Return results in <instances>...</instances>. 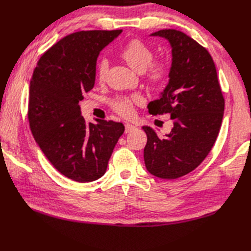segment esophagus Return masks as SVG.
<instances>
[{"mask_svg": "<svg viewBox=\"0 0 251 251\" xmlns=\"http://www.w3.org/2000/svg\"><path fill=\"white\" fill-rule=\"evenodd\" d=\"M135 130H136V126H133L131 124H126V133H131V132L135 131Z\"/></svg>", "mask_w": 251, "mask_h": 251, "instance_id": "1", "label": "esophagus"}]
</instances>
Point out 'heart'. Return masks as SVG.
Listing matches in <instances>:
<instances>
[{
	"label": "heart",
	"mask_w": 251,
	"mask_h": 251,
	"mask_svg": "<svg viewBox=\"0 0 251 251\" xmlns=\"http://www.w3.org/2000/svg\"><path fill=\"white\" fill-rule=\"evenodd\" d=\"M121 58L137 73L147 72L149 81L153 85H162L170 74V65L164 61L152 62L153 50L141 40H132L122 48ZM108 71V61L102 59L98 64V77L103 80ZM144 104L141 96L122 97L114 102V109L124 117H131L134 114V105Z\"/></svg>",
	"instance_id": "obj_1"
}]
</instances>
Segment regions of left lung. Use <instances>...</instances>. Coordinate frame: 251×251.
<instances>
[{"mask_svg":"<svg viewBox=\"0 0 251 251\" xmlns=\"http://www.w3.org/2000/svg\"><path fill=\"white\" fill-rule=\"evenodd\" d=\"M151 36L165 38L172 48L169 82L158 100L148 104L151 115L169 114L173 127L158 135L148 126L144 160L150 174L176 179L203 162L219 134L225 110L217 71L209 52L180 31L166 29Z\"/></svg>","mask_w":251,"mask_h":251,"instance_id":"obj_1","label":"left lung"}]
</instances>
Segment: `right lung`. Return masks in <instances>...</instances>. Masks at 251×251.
Instances as JSON below:
<instances>
[{"label":"right lung","instance_id":"obj_1","mask_svg":"<svg viewBox=\"0 0 251 251\" xmlns=\"http://www.w3.org/2000/svg\"><path fill=\"white\" fill-rule=\"evenodd\" d=\"M122 30L80 31L63 37L44 53L29 93L30 127L55 169L78 182L102 177L119 137L121 122L83 119L79 102L94 87L100 51Z\"/></svg>","mask_w":251,"mask_h":251}]
</instances>
